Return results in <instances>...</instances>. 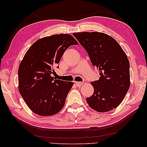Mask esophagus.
Masks as SVG:
<instances>
[{
    "instance_id": "34e87169",
    "label": "esophagus",
    "mask_w": 147,
    "mask_h": 147,
    "mask_svg": "<svg viewBox=\"0 0 147 147\" xmlns=\"http://www.w3.org/2000/svg\"><path fill=\"white\" fill-rule=\"evenodd\" d=\"M75 84H76V85L78 86V87H81V86H82V84H83L82 82H76Z\"/></svg>"
}]
</instances>
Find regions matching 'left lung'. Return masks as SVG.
I'll use <instances>...</instances> for the list:
<instances>
[{"mask_svg":"<svg viewBox=\"0 0 147 147\" xmlns=\"http://www.w3.org/2000/svg\"><path fill=\"white\" fill-rule=\"evenodd\" d=\"M100 71V79L92 82L94 94L86 98L90 107L99 112L110 111L120 105L130 88V63L118 42L98 32L74 33Z\"/></svg>","mask_w":147,"mask_h":147,"instance_id":"left-lung-1","label":"left lung"}]
</instances>
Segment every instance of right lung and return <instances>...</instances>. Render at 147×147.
I'll list each match as a JSON object with an SVG mask.
<instances>
[{"instance_id": "right-lung-1", "label": "right lung", "mask_w": 147, "mask_h": 147, "mask_svg": "<svg viewBox=\"0 0 147 147\" xmlns=\"http://www.w3.org/2000/svg\"><path fill=\"white\" fill-rule=\"evenodd\" d=\"M78 44L68 34L54 35L37 40L25 53L18 70L19 90L34 113L51 116L63 108L74 83L51 75L65 50Z\"/></svg>"}]
</instances>
